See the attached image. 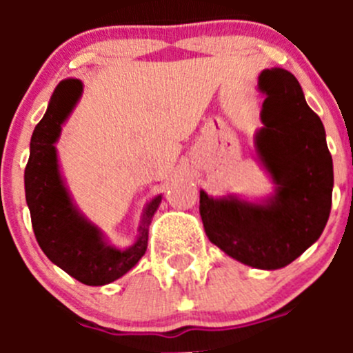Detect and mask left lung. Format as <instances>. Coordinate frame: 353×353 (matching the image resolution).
<instances>
[{
    "instance_id": "left-lung-1",
    "label": "left lung",
    "mask_w": 353,
    "mask_h": 353,
    "mask_svg": "<svg viewBox=\"0 0 353 353\" xmlns=\"http://www.w3.org/2000/svg\"><path fill=\"white\" fill-rule=\"evenodd\" d=\"M259 87L268 97L256 150L279 184L275 196L254 205L199 191V215L208 239L223 252L252 268L279 270L316 243L328 222L333 160L325 126L294 74L266 70Z\"/></svg>"
}]
</instances>
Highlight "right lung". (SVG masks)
<instances>
[{"instance_id":"obj_1","label":"right lung","mask_w":353,"mask_h":353,"mask_svg":"<svg viewBox=\"0 0 353 353\" xmlns=\"http://www.w3.org/2000/svg\"><path fill=\"white\" fill-rule=\"evenodd\" d=\"M80 94V80L61 81L52 94L44 117L35 126L30 140V157L25 167V198L35 239L44 254L78 282L105 285L130 272L145 254L148 225L162 196L148 203L140 236L126 251L105 244L99 229L74 210L59 176L54 141Z\"/></svg>"}]
</instances>
